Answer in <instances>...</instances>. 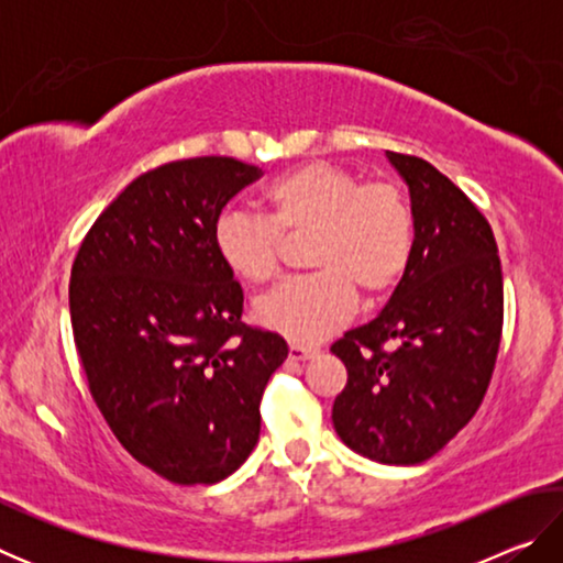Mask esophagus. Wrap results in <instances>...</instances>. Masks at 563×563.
<instances>
[{
	"label": "esophagus",
	"instance_id": "obj_1",
	"mask_svg": "<svg viewBox=\"0 0 563 563\" xmlns=\"http://www.w3.org/2000/svg\"><path fill=\"white\" fill-rule=\"evenodd\" d=\"M318 355V347H308V345H290V350H288V357L290 360H295V362H305V360H310V357H316Z\"/></svg>",
	"mask_w": 563,
	"mask_h": 563
}]
</instances>
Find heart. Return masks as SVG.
Instances as JSON below:
<instances>
[{
	"instance_id": "heart-1",
	"label": "heart",
	"mask_w": 563,
	"mask_h": 563,
	"mask_svg": "<svg viewBox=\"0 0 563 563\" xmlns=\"http://www.w3.org/2000/svg\"><path fill=\"white\" fill-rule=\"evenodd\" d=\"M263 216L225 211L213 225L223 268L245 283H265L280 263L283 235L312 233L308 265L253 302V318L292 342H318L355 310V290L375 300L402 280L412 258L415 221L402 190L387 180L360 184L328 161H310L271 180Z\"/></svg>"
}]
</instances>
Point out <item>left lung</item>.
I'll return each instance as SVG.
<instances>
[{"mask_svg":"<svg viewBox=\"0 0 563 563\" xmlns=\"http://www.w3.org/2000/svg\"><path fill=\"white\" fill-rule=\"evenodd\" d=\"M387 161L409 190L412 258L377 318L330 347L347 367L332 424L352 452L409 466L440 452L482 405L504 292L487 218L427 161L393 151ZM385 341L394 347L383 351Z\"/></svg>","mask_w":563,"mask_h":563,"instance_id":"left-lung-1","label":"left lung"}]
</instances>
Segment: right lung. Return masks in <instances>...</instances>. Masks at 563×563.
<instances>
[{"instance_id": "add662e5", "label": "right lung", "mask_w": 563, "mask_h": 563, "mask_svg": "<svg viewBox=\"0 0 563 563\" xmlns=\"http://www.w3.org/2000/svg\"><path fill=\"white\" fill-rule=\"evenodd\" d=\"M258 166L225 156L139 176L76 253L69 310L97 407L126 452L174 484H216L261 434V397L288 357L241 322L243 290L213 225Z\"/></svg>"}]
</instances>
